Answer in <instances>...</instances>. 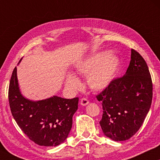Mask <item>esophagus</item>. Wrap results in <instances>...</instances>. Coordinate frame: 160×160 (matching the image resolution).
<instances>
[{
	"label": "esophagus",
	"instance_id": "1",
	"mask_svg": "<svg viewBox=\"0 0 160 160\" xmlns=\"http://www.w3.org/2000/svg\"><path fill=\"white\" fill-rule=\"evenodd\" d=\"M80 104L82 106H87L88 104V101L87 99H86V98H83V99H81Z\"/></svg>",
	"mask_w": 160,
	"mask_h": 160
}]
</instances>
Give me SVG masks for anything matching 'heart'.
Wrapping results in <instances>:
<instances>
[{
	"label": "heart",
	"instance_id": "1",
	"mask_svg": "<svg viewBox=\"0 0 160 160\" xmlns=\"http://www.w3.org/2000/svg\"><path fill=\"white\" fill-rule=\"evenodd\" d=\"M119 57L108 51L95 53L79 61L75 66V72L87 76V83L94 91H102L111 83L119 66ZM66 86L75 91L81 87V82L76 76L69 74L66 79Z\"/></svg>",
	"mask_w": 160,
	"mask_h": 160
}]
</instances>
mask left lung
Masks as SVG:
<instances>
[{"label": "left lung", "instance_id": "obj_1", "mask_svg": "<svg viewBox=\"0 0 160 160\" xmlns=\"http://www.w3.org/2000/svg\"><path fill=\"white\" fill-rule=\"evenodd\" d=\"M102 102L99 124L105 136L114 141H125L137 133L150 109L152 82L146 61L134 49L125 74L112 80L97 96Z\"/></svg>", "mask_w": 160, "mask_h": 160}]
</instances>
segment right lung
I'll list each match as a JSON object with an SVG mask.
<instances>
[{
	"label": "right lung",
	"instance_id": "1",
	"mask_svg": "<svg viewBox=\"0 0 160 160\" xmlns=\"http://www.w3.org/2000/svg\"><path fill=\"white\" fill-rule=\"evenodd\" d=\"M8 100L15 121L36 144L56 147L68 137L73 115L78 109V97L67 99L53 96L39 101L27 99L20 91L16 67L10 81Z\"/></svg>",
	"mask_w": 160,
	"mask_h": 160
}]
</instances>
